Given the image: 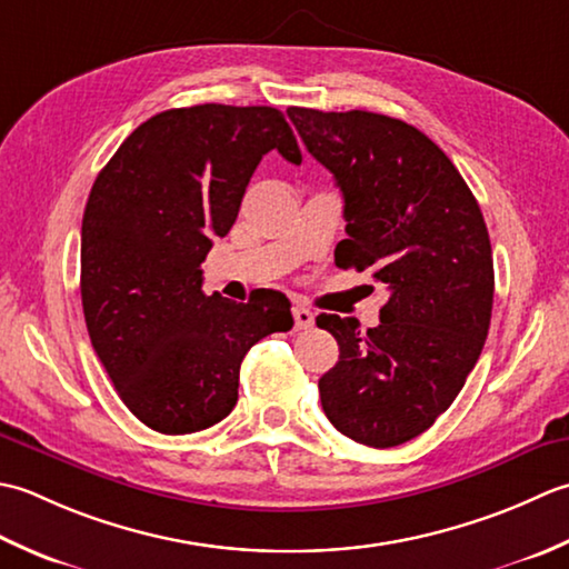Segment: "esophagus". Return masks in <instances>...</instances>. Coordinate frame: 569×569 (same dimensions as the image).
Returning <instances> with one entry per match:
<instances>
[{"label":"esophagus","mask_w":569,"mask_h":569,"mask_svg":"<svg viewBox=\"0 0 569 569\" xmlns=\"http://www.w3.org/2000/svg\"><path fill=\"white\" fill-rule=\"evenodd\" d=\"M292 317H295V327H297L299 331L315 327V315H311V311H309L307 307H301V305L292 307Z\"/></svg>","instance_id":"esophagus-1"}]
</instances>
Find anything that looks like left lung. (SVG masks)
Here are the masks:
<instances>
[{
  "mask_svg": "<svg viewBox=\"0 0 569 569\" xmlns=\"http://www.w3.org/2000/svg\"><path fill=\"white\" fill-rule=\"evenodd\" d=\"M309 154L343 193L339 268L388 289L376 329L319 315L339 361L319 378L341 435L376 449L430 430L477 366L493 307V258L481 208L430 137L388 114L289 108Z\"/></svg>",
  "mask_w": 569,
  "mask_h": 569,
  "instance_id": "8db88e82",
  "label": "left lung"
}]
</instances>
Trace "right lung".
I'll return each instance as SVG.
<instances>
[{"instance_id":"obj_1","label":"right lung","mask_w":569,"mask_h":569,"mask_svg":"<svg viewBox=\"0 0 569 569\" xmlns=\"http://www.w3.org/2000/svg\"><path fill=\"white\" fill-rule=\"evenodd\" d=\"M301 164L274 108L159 112L124 139L92 183L80 228V297L90 343L120 400L161 435H191L238 402L250 346L292 329L289 299L208 297L201 262L233 228L260 159Z\"/></svg>"}]
</instances>
